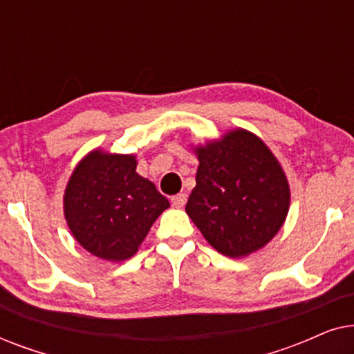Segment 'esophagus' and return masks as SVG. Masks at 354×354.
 I'll return each mask as SVG.
<instances>
[{
  "label": "esophagus",
  "mask_w": 354,
  "mask_h": 354,
  "mask_svg": "<svg viewBox=\"0 0 354 354\" xmlns=\"http://www.w3.org/2000/svg\"><path fill=\"white\" fill-rule=\"evenodd\" d=\"M171 203H172V206H176V207H183L187 203V195L185 193H178V195L171 198Z\"/></svg>",
  "instance_id": "34e87169"
}]
</instances>
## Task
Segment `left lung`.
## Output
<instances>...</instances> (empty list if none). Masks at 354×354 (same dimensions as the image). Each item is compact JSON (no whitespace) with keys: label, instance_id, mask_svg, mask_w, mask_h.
Segmentation results:
<instances>
[{"label":"left lung","instance_id":"1","mask_svg":"<svg viewBox=\"0 0 354 354\" xmlns=\"http://www.w3.org/2000/svg\"><path fill=\"white\" fill-rule=\"evenodd\" d=\"M192 148L200 161L185 206L193 224L229 258L264 248L290 209L288 178L279 159L258 135L240 127Z\"/></svg>","mask_w":354,"mask_h":354}]
</instances>
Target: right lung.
Listing matches in <instances>:
<instances>
[{
    "label": "right lung",
    "instance_id": "1",
    "mask_svg": "<svg viewBox=\"0 0 354 354\" xmlns=\"http://www.w3.org/2000/svg\"><path fill=\"white\" fill-rule=\"evenodd\" d=\"M62 203L67 227L82 248L111 263L132 258L154 221L171 206L137 172L135 154L101 148L77 164Z\"/></svg>",
    "mask_w": 354,
    "mask_h": 354
}]
</instances>
